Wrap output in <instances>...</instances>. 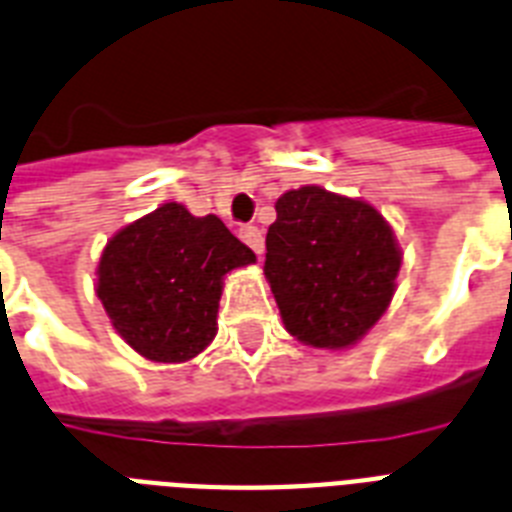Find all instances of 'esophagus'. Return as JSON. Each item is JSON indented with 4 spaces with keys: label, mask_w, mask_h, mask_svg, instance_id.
I'll return each mask as SVG.
<instances>
[{
    "label": "esophagus",
    "mask_w": 512,
    "mask_h": 512,
    "mask_svg": "<svg viewBox=\"0 0 512 512\" xmlns=\"http://www.w3.org/2000/svg\"><path fill=\"white\" fill-rule=\"evenodd\" d=\"M239 236H242V242L247 244L255 255H263L265 249V239H263V231L257 226H242L239 228Z\"/></svg>",
    "instance_id": "1"
}]
</instances>
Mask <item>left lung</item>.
<instances>
[{"label":"left lung","instance_id":"1","mask_svg":"<svg viewBox=\"0 0 512 512\" xmlns=\"http://www.w3.org/2000/svg\"><path fill=\"white\" fill-rule=\"evenodd\" d=\"M265 278L289 334L318 350H350L386 313L402 249L371 202L323 186L276 199Z\"/></svg>","mask_w":512,"mask_h":512}]
</instances>
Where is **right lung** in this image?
I'll use <instances>...</instances> for the list:
<instances>
[{
    "label": "right lung",
    "mask_w": 512,
    "mask_h": 512,
    "mask_svg": "<svg viewBox=\"0 0 512 512\" xmlns=\"http://www.w3.org/2000/svg\"><path fill=\"white\" fill-rule=\"evenodd\" d=\"M257 263L218 215L165 202L112 234L97 265V297L118 336L152 363H186L218 334L231 270Z\"/></svg>",
    "instance_id": "add662e5"
}]
</instances>
